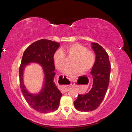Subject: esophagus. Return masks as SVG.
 Listing matches in <instances>:
<instances>
[{
  "label": "esophagus",
  "mask_w": 132,
  "mask_h": 132,
  "mask_svg": "<svg viewBox=\"0 0 132 132\" xmlns=\"http://www.w3.org/2000/svg\"><path fill=\"white\" fill-rule=\"evenodd\" d=\"M68 91H69V89H68V88L67 87H64L62 89V93H65Z\"/></svg>",
  "instance_id": "1"
}]
</instances>
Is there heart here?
<instances>
[{"mask_svg": "<svg viewBox=\"0 0 132 132\" xmlns=\"http://www.w3.org/2000/svg\"><path fill=\"white\" fill-rule=\"evenodd\" d=\"M62 50H57L54 55L55 65L58 69L62 70L66 64V56L73 57L71 65L65 68L64 71L69 74H77L81 71L86 73L90 71L95 62V55L92 51L87 49L86 46L80 44L68 45Z\"/></svg>", "mask_w": 132, "mask_h": 132, "instance_id": "heart-1", "label": "heart"}]
</instances>
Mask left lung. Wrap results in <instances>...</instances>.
Here are the masks:
<instances>
[{
    "instance_id": "8db88e82",
    "label": "left lung",
    "mask_w": 132,
    "mask_h": 132,
    "mask_svg": "<svg viewBox=\"0 0 132 132\" xmlns=\"http://www.w3.org/2000/svg\"><path fill=\"white\" fill-rule=\"evenodd\" d=\"M96 55L95 62L90 72L93 76L92 88L84 95L79 94L73 102L75 108L81 112L96 109L104 98L109 85L110 63L107 52L96 43H92Z\"/></svg>"
}]
</instances>
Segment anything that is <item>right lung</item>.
<instances>
[{"label": "right lung", "instance_id": "1", "mask_svg": "<svg viewBox=\"0 0 132 132\" xmlns=\"http://www.w3.org/2000/svg\"><path fill=\"white\" fill-rule=\"evenodd\" d=\"M60 43L48 39H40L29 46L24 52L19 67L20 87L30 106L42 113L54 112L59 108L61 92L54 82L55 68L53 56ZM30 62H36L43 68L44 84L41 92L37 94L30 93L26 89L23 81L25 67Z\"/></svg>", "mask_w": 132, "mask_h": 132}]
</instances>
